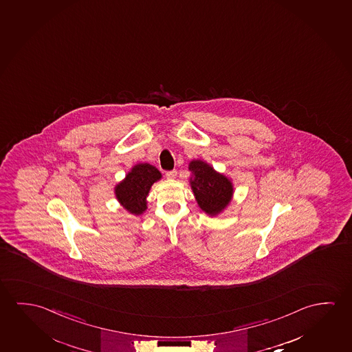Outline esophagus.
<instances>
[{
	"label": "esophagus",
	"mask_w": 352,
	"mask_h": 352,
	"mask_svg": "<svg viewBox=\"0 0 352 352\" xmlns=\"http://www.w3.org/2000/svg\"><path fill=\"white\" fill-rule=\"evenodd\" d=\"M177 174H178V172H177L175 169H173V170H168V172H166V177H167L168 179H174L177 177Z\"/></svg>",
	"instance_id": "1"
}]
</instances>
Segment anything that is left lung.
I'll list each match as a JSON object with an SVG mask.
<instances>
[{
	"label": "left lung",
	"instance_id": "left-lung-1",
	"mask_svg": "<svg viewBox=\"0 0 352 352\" xmlns=\"http://www.w3.org/2000/svg\"><path fill=\"white\" fill-rule=\"evenodd\" d=\"M189 169L192 172V178L190 179L191 189L201 210L211 216L222 212L233 196L230 180L202 161H192Z\"/></svg>",
	"mask_w": 352,
	"mask_h": 352
}]
</instances>
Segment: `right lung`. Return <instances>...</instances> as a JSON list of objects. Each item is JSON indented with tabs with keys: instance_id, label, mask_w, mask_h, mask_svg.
<instances>
[{
	"instance_id": "right-lung-1",
	"label": "right lung",
	"mask_w": 352,
	"mask_h": 352,
	"mask_svg": "<svg viewBox=\"0 0 352 352\" xmlns=\"http://www.w3.org/2000/svg\"><path fill=\"white\" fill-rule=\"evenodd\" d=\"M157 168L147 163L136 164L124 180L116 186V196L119 202L133 214H141L146 210V196L152 184L161 179Z\"/></svg>"
}]
</instances>
